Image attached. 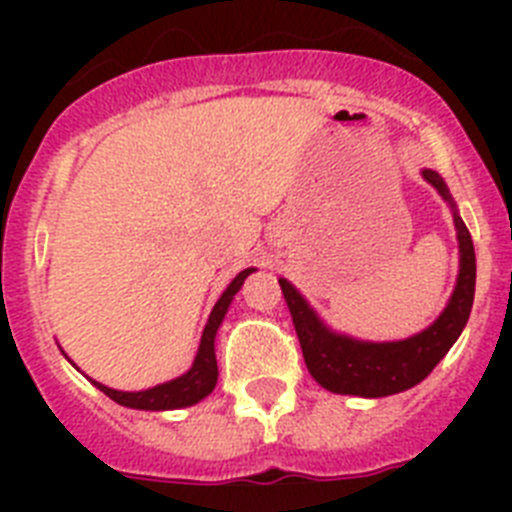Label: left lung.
Returning <instances> with one entry per match:
<instances>
[{
	"mask_svg": "<svg viewBox=\"0 0 512 512\" xmlns=\"http://www.w3.org/2000/svg\"><path fill=\"white\" fill-rule=\"evenodd\" d=\"M425 182L438 189L443 200L454 210L456 238H459V279H456L454 295L446 310L438 315L433 325L405 341H356L351 336H341L325 328L323 320L315 315L305 297L297 292L287 279H279L282 295L287 300L297 338H300L302 356H305L307 372L325 390L338 395L356 397H387L405 392L423 382L436 369L438 361L449 354L456 338L467 325L474 302V282H477V259H474V243L467 225L456 212L446 182L436 171H423Z\"/></svg>",
	"mask_w": 512,
	"mask_h": 512,
	"instance_id": "1",
	"label": "left lung"
}]
</instances>
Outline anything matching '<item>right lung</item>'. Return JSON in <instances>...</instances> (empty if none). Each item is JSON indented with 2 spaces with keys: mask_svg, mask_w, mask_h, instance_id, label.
Here are the masks:
<instances>
[{
  "mask_svg": "<svg viewBox=\"0 0 512 512\" xmlns=\"http://www.w3.org/2000/svg\"><path fill=\"white\" fill-rule=\"evenodd\" d=\"M253 269H243L233 282L228 284L220 300L215 302L212 307L210 318H207L205 330H202V341H200V351L194 356V364L187 374L182 377L171 379V382L156 384L151 390L143 392H120L112 390V387H104V384L94 382L97 390H102L104 395L115 400L117 405H125V408H135V410H176V408H189L194 402H200L202 397L210 395L215 390L217 384V359H215V336L217 328L223 323L225 312H228L230 302H233L235 292L243 287L246 277L251 274Z\"/></svg>",
  "mask_w": 512,
  "mask_h": 512,
  "instance_id": "obj_1",
  "label": "right lung"
}]
</instances>
